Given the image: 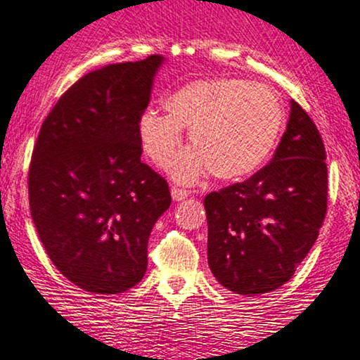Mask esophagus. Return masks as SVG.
Returning <instances> with one entry per match:
<instances>
[{
    "mask_svg": "<svg viewBox=\"0 0 360 360\" xmlns=\"http://www.w3.org/2000/svg\"><path fill=\"white\" fill-rule=\"evenodd\" d=\"M171 195H172V199H174V201H183V199H186L189 195V191L176 188V186H174V188L171 189Z\"/></svg>",
    "mask_w": 360,
    "mask_h": 360,
    "instance_id": "obj_1",
    "label": "esophagus"
}]
</instances>
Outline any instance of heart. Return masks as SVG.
<instances>
[{
	"label": "heart",
	"mask_w": 360,
	"mask_h": 360,
	"mask_svg": "<svg viewBox=\"0 0 360 360\" xmlns=\"http://www.w3.org/2000/svg\"><path fill=\"white\" fill-rule=\"evenodd\" d=\"M166 116L144 111L138 120V139L153 165L165 167L189 129L194 148L171 166L179 183H194L204 172L219 179H240L257 171L276 148L285 112L269 86L249 79H195L165 99Z\"/></svg>",
	"instance_id": "b5f03b06"
}]
</instances>
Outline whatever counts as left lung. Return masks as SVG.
Wrapping results in <instances>:
<instances>
[{
    "label": "left lung",
    "mask_w": 360,
    "mask_h": 360,
    "mask_svg": "<svg viewBox=\"0 0 360 360\" xmlns=\"http://www.w3.org/2000/svg\"><path fill=\"white\" fill-rule=\"evenodd\" d=\"M289 104L288 127L269 165L204 199L209 269L234 294L259 295L285 284L326 217L324 144L307 112L294 99Z\"/></svg>",
    "instance_id": "1"
}]
</instances>
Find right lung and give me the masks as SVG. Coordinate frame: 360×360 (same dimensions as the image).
Listing matches in <instances>:
<instances>
[{
	"label": "right lung",
	"instance_id": "right-lung-1",
	"mask_svg": "<svg viewBox=\"0 0 360 360\" xmlns=\"http://www.w3.org/2000/svg\"><path fill=\"white\" fill-rule=\"evenodd\" d=\"M166 58L88 72L59 98L31 158L30 209L56 269L93 294L134 288L148 240L171 206L167 183L141 162L138 120Z\"/></svg>",
	"mask_w": 360,
	"mask_h": 360
}]
</instances>
